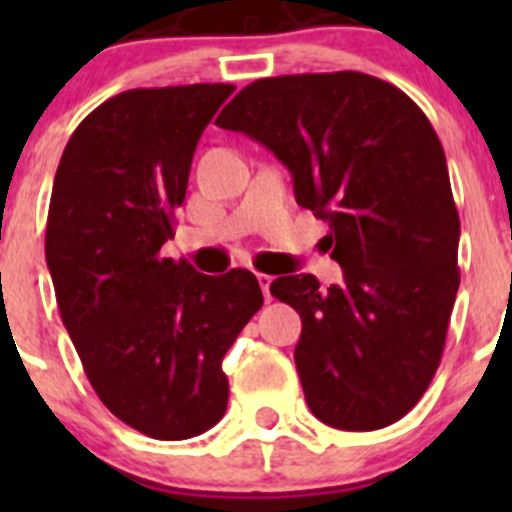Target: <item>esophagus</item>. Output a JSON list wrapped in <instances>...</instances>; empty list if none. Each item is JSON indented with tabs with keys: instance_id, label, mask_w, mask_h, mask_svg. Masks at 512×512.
I'll list each match as a JSON object with an SVG mask.
<instances>
[{
	"instance_id": "esophagus-1",
	"label": "esophagus",
	"mask_w": 512,
	"mask_h": 512,
	"mask_svg": "<svg viewBox=\"0 0 512 512\" xmlns=\"http://www.w3.org/2000/svg\"><path fill=\"white\" fill-rule=\"evenodd\" d=\"M256 279H259V284H261V292H264V300L269 302L271 300V282H274V277H269V274H256Z\"/></svg>"
}]
</instances>
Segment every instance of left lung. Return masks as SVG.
<instances>
[{
    "label": "left lung",
    "instance_id": "8db88e82",
    "mask_svg": "<svg viewBox=\"0 0 512 512\" xmlns=\"http://www.w3.org/2000/svg\"><path fill=\"white\" fill-rule=\"evenodd\" d=\"M215 125L264 143L292 174L297 205L330 225L343 284L271 282L302 318L307 408L341 431L408 415L441 364L459 289V212L428 117L387 81L336 71L253 81Z\"/></svg>",
    "mask_w": 512,
    "mask_h": 512
}]
</instances>
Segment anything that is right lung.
Instances as JSON below:
<instances>
[{
	"mask_svg": "<svg viewBox=\"0 0 512 512\" xmlns=\"http://www.w3.org/2000/svg\"><path fill=\"white\" fill-rule=\"evenodd\" d=\"M233 84L130 89L63 148L45 261L99 400L135 431L184 441L228 408L223 356L264 305L248 269L207 277L161 256L202 130Z\"/></svg>",
	"mask_w": 512,
	"mask_h": 512,
	"instance_id": "obj_1",
	"label": "right lung"
}]
</instances>
